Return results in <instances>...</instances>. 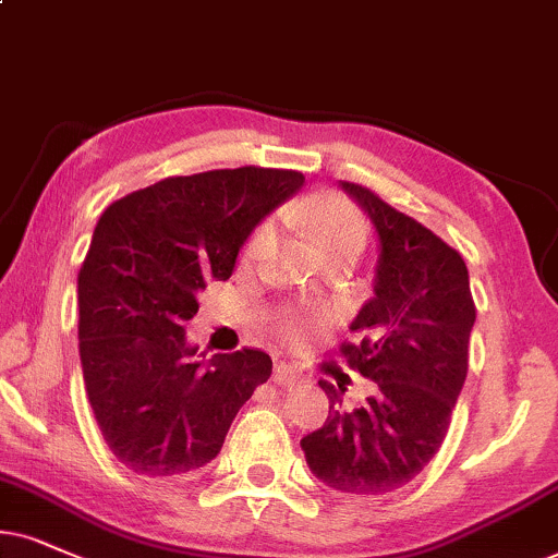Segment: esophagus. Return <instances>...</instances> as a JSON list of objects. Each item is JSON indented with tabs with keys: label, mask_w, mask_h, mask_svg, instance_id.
<instances>
[{
	"label": "esophagus",
	"mask_w": 558,
	"mask_h": 558,
	"mask_svg": "<svg viewBox=\"0 0 558 558\" xmlns=\"http://www.w3.org/2000/svg\"><path fill=\"white\" fill-rule=\"evenodd\" d=\"M272 380L278 386H295L301 380V376L291 368V365H275Z\"/></svg>",
	"instance_id": "1"
}]
</instances>
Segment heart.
<instances>
[{"instance_id": "heart-1", "label": "heart", "mask_w": 558, "mask_h": 558, "mask_svg": "<svg viewBox=\"0 0 558 558\" xmlns=\"http://www.w3.org/2000/svg\"><path fill=\"white\" fill-rule=\"evenodd\" d=\"M291 218L301 221L308 229V236L314 239V246L319 255H329V252H361L365 242V227L363 218L357 216V210L350 206L348 201L335 195L316 197V201L306 203V206L291 208ZM272 242V223H263L255 231V236L250 239L246 246V255L259 257L265 255V250ZM280 329L288 337H301L303 329L299 322L283 319Z\"/></svg>"}]
</instances>
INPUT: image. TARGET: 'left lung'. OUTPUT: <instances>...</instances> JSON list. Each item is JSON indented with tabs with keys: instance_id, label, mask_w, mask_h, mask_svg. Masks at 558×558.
Returning <instances> with one entry per match:
<instances>
[{
	"instance_id": "8db88e82",
	"label": "left lung",
	"mask_w": 558,
	"mask_h": 558,
	"mask_svg": "<svg viewBox=\"0 0 558 558\" xmlns=\"http://www.w3.org/2000/svg\"><path fill=\"white\" fill-rule=\"evenodd\" d=\"M340 187L371 218L378 239L373 299L342 344L352 368L376 384L363 407L342 409L344 386L319 380L329 417L301 440L312 474L344 495H386L412 482L440 450L469 371L476 322L463 257L371 190Z\"/></svg>"
}]
</instances>
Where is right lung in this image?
Masks as SVG:
<instances>
[{"instance_id":"1","label":"right lung","mask_w":558,"mask_h":558,"mask_svg":"<svg viewBox=\"0 0 558 558\" xmlns=\"http://www.w3.org/2000/svg\"><path fill=\"white\" fill-rule=\"evenodd\" d=\"M303 182L291 169H214L161 180L100 216L76 291L80 357L92 412L123 466L151 478L206 466L270 378L259 350L197 355L185 324L197 293L231 278L252 231Z\"/></svg>"}]
</instances>
